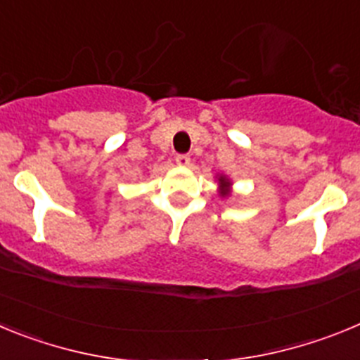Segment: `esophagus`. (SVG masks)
<instances>
[{
	"instance_id": "1",
	"label": "esophagus",
	"mask_w": 360,
	"mask_h": 360,
	"mask_svg": "<svg viewBox=\"0 0 360 360\" xmlns=\"http://www.w3.org/2000/svg\"><path fill=\"white\" fill-rule=\"evenodd\" d=\"M176 164L178 165H189L191 157L189 155H176Z\"/></svg>"
}]
</instances>
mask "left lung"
Masks as SVG:
<instances>
[{
    "label": "left lung",
    "mask_w": 360,
    "mask_h": 360,
    "mask_svg": "<svg viewBox=\"0 0 360 360\" xmlns=\"http://www.w3.org/2000/svg\"><path fill=\"white\" fill-rule=\"evenodd\" d=\"M218 184H219V195L224 196H229L231 195V186H232V182L231 180H229L227 176H225V174H219L218 176Z\"/></svg>",
    "instance_id": "8db88e82"
}]
</instances>
